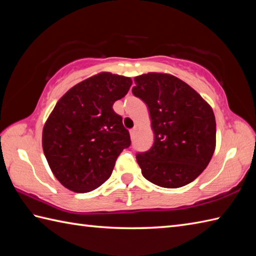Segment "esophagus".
<instances>
[{
	"label": "esophagus",
	"instance_id": "obj_1",
	"mask_svg": "<svg viewBox=\"0 0 256 256\" xmlns=\"http://www.w3.org/2000/svg\"><path fill=\"white\" fill-rule=\"evenodd\" d=\"M135 134H136V128L130 130V135H131V138H134Z\"/></svg>",
	"mask_w": 256,
	"mask_h": 256
}]
</instances>
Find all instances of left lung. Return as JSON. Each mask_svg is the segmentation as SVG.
<instances>
[{
	"label": "left lung",
	"instance_id": "left-lung-1",
	"mask_svg": "<svg viewBox=\"0 0 256 256\" xmlns=\"http://www.w3.org/2000/svg\"><path fill=\"white\" fill-rule=\"evenodd\" d=\"M132 92L148 106L154 144L136 155L143 176L157 186L194 182L216 150V118L197 91L175 76L148 72L134 78Z\"/></svg>",
	"mask_w": 256,
	"mask_h": 256
}]
</instances>
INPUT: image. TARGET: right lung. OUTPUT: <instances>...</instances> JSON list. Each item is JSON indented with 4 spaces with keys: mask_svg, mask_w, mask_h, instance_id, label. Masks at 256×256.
Wrapping results in <instances>:
<instances>
[{
    "mask_svg": "<svg viewBox=\"0 0 256 256\" xmlns=\"http://www.w3.org/2000/svg\"><path fill=\"white\" fill-rule=\"evenodd\" d=\"M132 79L100 72L69 89L42 128V144L54 175L64 187L84 194L108 180L118 156L131 145L114 102Z\"/></svg>",
    "mask_w": 256,
    "mask_h": 256,
    "instance_id": "add662e5",
    "label": "right lung"
}]
</instances>
